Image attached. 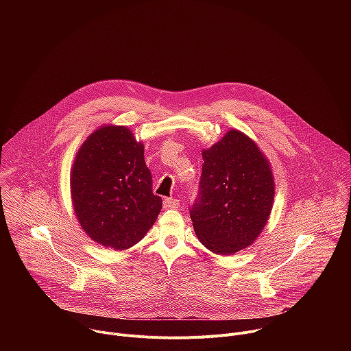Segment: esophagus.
Wrapping results in <instances>:
<instances>
[{"instance_id": "obj_1", "label": "esophagus", "mask_w": 351, "mask_h": 351, "mask_svg": "<svg viewBox=\"0 0 351 351\" xmlns=\"http://www.w3.org/2000/svg\"><path fill=\"white\" fill-rule=\"evenodd\" d=\"M179 204H180V202H179L178 198L169 197V198H165V199H164V208H172V210H175V208H179Z\"/></svg>"}]
</instances>
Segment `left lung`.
<instances>
[{
    "mask_svg": "<svg viewBox=\"0 0 351 351\" xmlns=\"http://www.w3.org/2000/svg\"><path fill=\"white\" fill-rule=\"evenodd\" d=\"M203 171L190 218L210 252L230 256L252 244L271 215L275 183L268 160L240 130L203 149Z\"/></svg>",
    "mask_w": 351,
    "mask_h": 351,
    "instance_id": "obj_1",
    "label": "left lung"
}]
</instances>
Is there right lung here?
Masks as SVG:
<instances>
[{"label":"right lung","instance_id":"obj_1","mask_svg":"<svg viewBox=\"0 0 351 351\" xmlns=\"http://www.w3.org/2000/svg\"><path fill=\"white\" fill-rule=\"evenodd\" d=\"M72 204L95 243L126 250L154 225L162 198L153 193L144 145L125 126H103L82 144L71 172Z\"/></svg>","mask_w":351,"mask_h":351}]
</instances>
